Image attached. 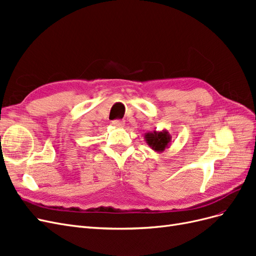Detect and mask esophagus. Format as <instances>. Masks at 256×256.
<instances>
[{"instance_id":"1","label":"esophagus","mask_w":256,"mask_h":256,"mask_svg":"<svg viewBox=\"0 0 256 256\" xmlns=\"http://www.w3.org/2000/svg\"><path fill=\"white\" fill-rule=\"evenodd\" d=\"M112 125L114 127H124V125H125V122L120 120H116L112 122Z\"/></svg>"}]
</instances>
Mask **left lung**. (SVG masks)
Masks as SVG:
<instances>
[{
	"label": "left lung",
	"mask_w": 256,
	"mask_h": 256,
	"mask_svg": "<svg viewBox=\"0 0 256 256\" xmlns=\"http://www.w3.org/2000/svg\"><path fill=\"white\" fill-rule=\"evenodd\" d=\"M145 141L150 148L157 152H164L166 148H168L172 142V136L170 134L168 130L156 131L154 132L145 134Z\"/></svg>",
	"instance_id": "obj_1"
}]
</instances>
